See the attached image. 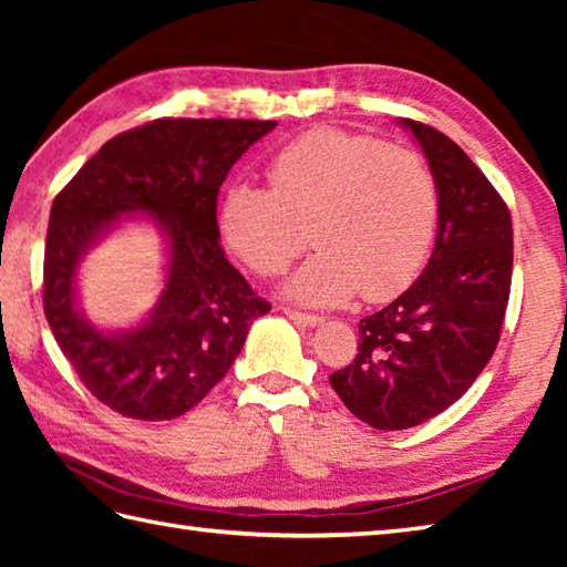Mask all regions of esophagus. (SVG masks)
<instances>
[{"instance_id": "obj_1", "label": "esophagus", "mask_w": 567, "mask_h": 567, "mask_svg": "<svg viewBox=\"0 0 567 567\" xmlns=\"http://www.w3.org/2000/svg\"><path fill=\"white\" fill-rule=\"evenodd\" d=\"M282 315L287 319H292L297 327H307V329H315V327H319V323L323 321L317 315H305V311H297V309H290V307H282Z\"/></svg>"}]
</instances>
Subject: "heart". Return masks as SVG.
<instances>
[{
    "mask_svg": "<svg viewBox=\"0 0 567 567\" xmlns=\"http://www.w3.org/2000/svg\"><path fill=\"white\" fill-rule=\"evenodd\" d=\"M270 187L238 183L221 202V236L248 268L272 275L319 248L282 285L309 307L400 295L424 265L439 224V187L419 153L339 128H315L268 165Z\"/></svg>",
    "mask_w": 567,
    "mask_h": 567,
    "instance_id": "b5f03b06",
    "label": "heart"
}]
</instances>
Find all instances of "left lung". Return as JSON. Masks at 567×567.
<instances>
[{
	"label": "left lung",
	"instance_id": "left-lung-1",
	"mask_svg": "<svg viewBox=\"0 0 567 567\" xmlns=\"http://www.w3.org/2000/svg\"><path fill=\"white\" fill-rule=\"evenodd\" d=\"M439 187L436 244L416 282L360 319L358 355L331 388L380 431H402L461 400L499 341L509 302L514 236L497 189L461 146L400 118Z\"/></svg>",
	"mask_w": 567,
	"mask_h": 567
}]
</instances>
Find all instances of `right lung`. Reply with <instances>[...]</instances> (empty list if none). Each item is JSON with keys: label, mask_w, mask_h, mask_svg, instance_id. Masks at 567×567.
I'll return each mask as SVG.
<instances>
[{"label": "right lung", "mask_w": 567, "mask_h": 567, "mask_svg": "<svg viewBox=\"0 0 567 567\" xmlns=\"http://www.w3.org/2000/svg\"><path fill=\"white\" fill-rule=\"evenodd\" d=\"M277 122L158 118L106 141L51 207L43 307L60 351L114 412L165 421L189 412L234 365L270 305L226 260L216 197L234 163ZM136 215L166 244V280L148 318L104 330L81 311L83 256Z\"/></svg>", "instance_id": "obj_1"}]
</instances>
